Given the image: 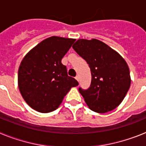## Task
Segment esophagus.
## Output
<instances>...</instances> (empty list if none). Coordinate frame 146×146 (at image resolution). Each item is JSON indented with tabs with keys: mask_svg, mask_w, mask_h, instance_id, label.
I'll use <instances>...</instances> for the list:
<instances>
[{
	"mask_svg": "<svg viewBox=\"0 0 146 146\" xmlns=\"http://www.w3.org/2000/svg\"><path fill=\"white\" fill-rule=\"evenodd\" d=\"M75 79L77 80L78 81V82H79V76H78V75L76 76V77H75Z\"/></svg>",
	"mask_w": 146,
	"mask_h": 146,
	"instance_id": "obj_1",
	"label": "esophagus"
}]
</instances>
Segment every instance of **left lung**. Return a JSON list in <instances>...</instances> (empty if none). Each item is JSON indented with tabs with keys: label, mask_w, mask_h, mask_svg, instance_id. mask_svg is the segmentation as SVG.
Returning <instances> with one entry per match:
<instances>
[{
	"label": "left lung",
	"mask_w": 146,
	"mask_h": 146,
	"mask_svg": "<svg viewBox=\"0 0 146 146\" xmlns=\"http://www.w3.org/2000/svg\"><path fill=\"white\" fill-rule=\"evenodd\" d=\"M72 47L91 69V86L87 90L79 88L88 107L98 113H108L116 108L131 85L129 69L124 58L96 38H80Z\"/></svg>",
	"instance_id": "left-lung-1"
}]
</instances>
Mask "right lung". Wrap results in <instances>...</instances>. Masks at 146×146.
<instances>
[{"label": "right lung", "instance_id": "1", "mask_svg": "<svg viewBox=\"0 0 146 146\" xmlns=\"http://www.w3.org/2000/svg\"><path fill=\"white\" fill-rule=\"evenodd\" d=\"M74 38H45L25 55L18 69V87L25 102L42 113L55 110L72 87L79 85L67 74L61 60Z\"/></svg>", "mask_w": 146, "mask_h": 146}]
</instances>
